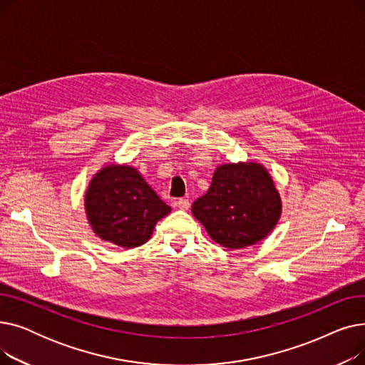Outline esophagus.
Instances as JSON below:
<instances>
[{
    "label": "esophagus",
    "instance_id": "esophagus-1",
    "mask_svg": "<svg viewBox=\"0 0 365 365\" xmlns=\"http://www.w3.org/2000/svg\"><path fill=\"white\" fill-rule=\"evenodd\" d=\"M178 207H179L180 210H187V208L190 207V202H189V200H186V198H180V200H178Z\"/></svg>",
    "mask_w": 365,
    "mask_h": 365
}]
</instances>
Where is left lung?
Segmentation results:
<instances>
[{"label": "left lung", "instance_id": "left-lung-1", "mask_svg": "<svg viewBox=\"0 0 365 365\" xmlns=\"http://www.w3.org/2000/svg\"><path fill=\"white\" fill-rule=\"evenodd\" d=\"M192 213L217 244L244 248L272 231L281 201L262 165L225 164L216 170L207 194L192 204Z\"/></svg>", "mask_w": 365, "mask_h": 365}]
</instances>
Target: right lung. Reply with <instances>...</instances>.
Wrapping results in <instances>:
<instances>
[{
    "label": "right lung",
    "mask_w": 365,
    "mask_h": 365,
    "mask_svg": "<svg viewBox=\"0 0 365 365\" xmlns=\"http://www.w3.org/2000/svg\"><path fill=\"white\" fill-rule=\"evenodd\" d=\"M87 217L102 240L124 248L145 244L170 207L133 167L109 165L96 175L86 195Z\"/></svg>",
    "instance_id": "add662e5"
}]
</instances>
